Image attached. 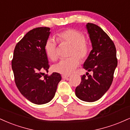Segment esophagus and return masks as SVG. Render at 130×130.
Instances as JSON below:
<instances>
[{"label":"esophagus","instance_id":"34e87169","mask_svg":"<svg viewBox=\"0 0 130 130\" xmlns=\"http://www.w3.org/2000/svg\"><path fill=\"white\" fill-rule=\"evenodd\" d=\"M69 77H70L69 75H65V74H62V77L63 79H67Z\"/></svg>","mask_w":130,"mask_h":130}]
</instances>
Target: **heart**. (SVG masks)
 Wrapping results in <instances>:
<instances>
[{"mask_svg": "<svg viewBox=\"0 0 130 130\" xmlns=\"http://www.w3.org/2000/svg\"><path fill=\"white\" fill-rule=\"evenodd\" d=\"M57 39L61 43H68L71 45L70 56L71 57L60 60L53 66L55 72L68 75L72 73L79 65V60H85L90 53V46L86 41L84 34L79 30L68 29L57 34ZM45 51L47 56L51 60L57 59V44L54 38H50L46 41ZM73 55H76L73 56Z\"/></svg>", "mask_w": 130, "mask_h": 130, "instance_id": "b5f03b06", "label": "heart"}]
</instances>
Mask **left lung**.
Masks as SVG:
<instances>
[{
  "label": "left lung",
  "mask_w": 130,
  "mask_h": 130,
  "mask_svg": "<svg viewBox=\"0 0 130 130\" xmlns=\"http://www.w3.org/2000/svg\"><path fill=\"white\" fill-rule=\"evenodd\" d=\"M88 34L92 50L84 63V68L93 71L81 77L80 84L75 89L76 96L81 100L93 102L104 95L112 83L117 66L116 48L110 37L97 25L87 23Z\"/></svg>",
  "instance_id": "8db88e82"
}]
</instances>
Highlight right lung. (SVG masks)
<instances>
[{
	"label": "right lung",
	"instance_id": "right-lung-1",
	"mask_svg": "<svg viewBox=\"0 0 130 130\" xmlns=\"http://www.w3.org/2000/svg\"><path fill=\"white\" fill-rule=\"evenodd\" d=\"M50 30V28L42 27L28 32L16 44L11 61L18 89L26 99L36 104L50 102L62 79L58 73L48 76L41 72H47L50 68L44 48Z\"/></svg>",
	"mask_w": 130,
	"mask_h": 130
}]
</instances>
